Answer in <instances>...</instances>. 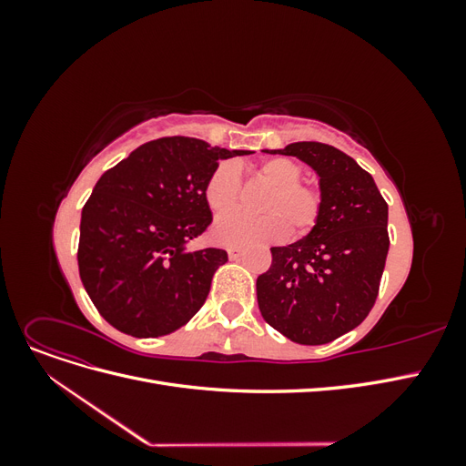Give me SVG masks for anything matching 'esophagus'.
<instances>
[{"mask_svg": "<svg viewBox=\"0 0 466 466\" xmlns=\"http://www.w3.org/2000/svg\"><path fill=\"white\" fill-rule=\"evenodd\" d=\"M243 252H245V250H243L241 247H229V248H228V255H229V258H231V260L241 258V257H243Z\"/></svg>", "mask_w": 466, "mask_h": 466, "instance_id": "obj_1", "label": "esophagus"}]
</instances>
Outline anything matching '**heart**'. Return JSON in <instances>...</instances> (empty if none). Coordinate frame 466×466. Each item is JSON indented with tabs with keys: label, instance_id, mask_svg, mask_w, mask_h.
<instances>
[{
	"label": "heart",
	"instance_id": "b5f03b06",
	"mask_svg": "<svg viewBox=\"0 0 466 466\" xmlns=\"http://www.w3.org/2000/svg\"><path fill=\"white\" fill-rule=\"evenodd\" d=\"M257 178L270 188L260 204L266 216L252 218L243 211H231L243 194L241 175L231 161L219 163L206 180L204 198L214 214H223L211 228V237L219 245H268L284 241L291 231L303 237L315 229L322 214V194L303 185V168L288 157H270L257 167Z\"/></svg>",
	"mask_w": 466,
	"mask_h": 466
}]
</instances>
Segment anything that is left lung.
I'll return each instance as SVG.
<instances>
[{
  "label": "left lung",
  "instance_id": "1",
  "mask_svg": "<svg viewBox=\"0 0 466 466\" xmlns=\"http://www.w3.org/2000/svg\"><path fill=\"white\" fill-rule=\"evenodd\" d=\"M293 155L320 177L322 214L298 243L272 247V266L257 279L264 320L289 340L319 346L354 330L379 295L389 252V206L373 177L327 144L298 142Z\"/></svg>",
  "mask_w": 466,
  "mask_h": 466
}]
</instances>
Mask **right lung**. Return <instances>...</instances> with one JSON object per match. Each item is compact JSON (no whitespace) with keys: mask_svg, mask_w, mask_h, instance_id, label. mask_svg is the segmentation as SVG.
Listing matches in <instances>:
<instances>
[{"mask_svg":"<svg viewBox=\"0 0 466 466\" xmlns=\"http://www.w3.org/2000/svg\"><path fill=\"white\" fill-rule=\"evenodd\" d=\"M250 151L171 136L139 146L83 206L77 264L96 311L136 338L171 334L204 305L223 248L185 245L211 223L204 187L219 159Z\"/></svg>","mask_w":466,"mask_h":466,"instance_id":"obj_1","label":"right lung"}]
</instances>
